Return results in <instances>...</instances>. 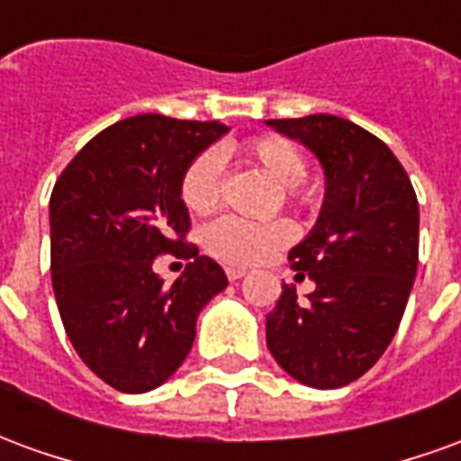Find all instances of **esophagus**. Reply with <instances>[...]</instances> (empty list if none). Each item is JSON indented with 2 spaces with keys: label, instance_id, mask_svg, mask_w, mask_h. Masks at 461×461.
<instances>
[{
  "label": "esophagus",
  "instance_id": "1",
  "mask_svg": "<svg viewBox=\"0 0 461 461\" xmlns=\"http://www.w3.org/2000/svg\"><path fill=\"white\" fill-rule=\"evenodd\" d=\"M247 271L244 269H237V267H227V279L230 281H240Z\"/></svg>",
  "mask_w": 461,
  "mask_h": 461
}]
</instances>
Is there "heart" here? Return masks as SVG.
Returning <instances> with one entry per match:
<instances>
[{
    "label": "heart",
    "mask_w": 461,
    "mask_h": 461,
    "mask_svg": "<svg viewBox=\"0 0 461 461\" xmlns=\"http://www.w3.org/2000/svg\"><path fill=\"white\" fill-rule=\"evenodd\" d=\"M247 155L286 187L299 204L313 202V190L303 185L306 158L294 140L284 135H259L247 142ZM221 158L217 150L194 155L180 177V197L185 207L197 214L212 212L220 202ZM294 231L286 221H249L241 217H220L204 230V247L210 254L230 264H257L267 254L289 244Z\"/></svg>",
    "instance_id": "heart-1"
}]
</instances>
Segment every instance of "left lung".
I'll return each instance as SVG.
<instances>
[{
	"label": "left lung",
	"mask_w": 461,
	"mask_h": 461,
	"mask_svg": "<svg viewBox=\"0 0 461 461\" xmlns=\"http://www.w3.org/2000/svg\"><path fill=\"white\" fill-rule=\"evenodd\" d=\"M319 158L326 197L316 227L289 251L316 289L284 284L267 346L294 380L333 390L375 366L395 336L417 274L420 210L412 182L373 132L339 115L267 121Z\"/></svg>",
	"instance_id": "1"
}]
</instances>
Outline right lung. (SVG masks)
Here are the masks:
<instances>
[{"instance_id": "1", "label": "right lung", "mask_w": 461, "mask_h": 461, "mask_svg": "<svg viewBox=\"0 0 461 461\" xmlns=\"http://www.w3.org/2000/svg\"><path fill=\"white\" fill-rule=\"evenodd\" d=\"M227 131L220 121L132 115L86 142L56 180V306L76 353L121 393L162 385L190 353L200 311L227 289L220 264L185 244L180 197L185 167ZM167 250L193 259L172 285L151 271Z\"/></svg>"}]
</instances>
